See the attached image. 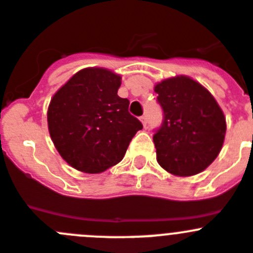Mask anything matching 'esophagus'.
I'll use <instances>...</instances> for the list:
<instances>
[{
  "mask_svg": "<svg viewBox=\"0 0 253 253\" xmlns=\"http://www.w3.org/2000/svg\"><path fill=\"white\" fill-rule=\"evenodd\" d=\"M140 122H142V124H143V126H144V128H147V117H145V115H143V117H140Z\"/></svg>",
  "mask_w": 253,
  "mask_h": 253,
  "instance_id": "34e87169",
  "label": "esophagus"
}]
</instances>
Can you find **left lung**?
Wrapping results in <instances>:
<instances>
[{"mask_svg": "<svg viewBox=\"0 0 253 253\" xmlns=\"http://www.w3.org/2000/svg\"><path fill=\"white\" fill-rule=\"evenodd\" d=\"M164 113L153 136L157 161L170 174L191 177L218 157L226 135V118L213 95L189 76L179 75L154 86Z\"/></svg>", "mask_w": 253, "mask_h": 253, "instance_id": "8db88e82", "label": "left lung"}]
</instances>
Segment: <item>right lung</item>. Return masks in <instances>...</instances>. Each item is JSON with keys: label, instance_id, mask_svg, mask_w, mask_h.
I'll list each match as a JSON object with an SVG mask.
<instances>
[{"label": "right lung", "instance_id": "right-lung-1", "mask_svg": "<svg viewBox=\"0 0 253 253\" xmlns=\"http://www.w3.org/2000/svg\"><path fill=\"white\" fill-rule=\"evenodd\" d=\"M122 76L86 68L71 76L51 98L47 126L55 148L69 166L98 174L124 158L142 123L118 95Z\"/></svg>", "mask_w": 253, "mask_h": 253}]
</instances>
